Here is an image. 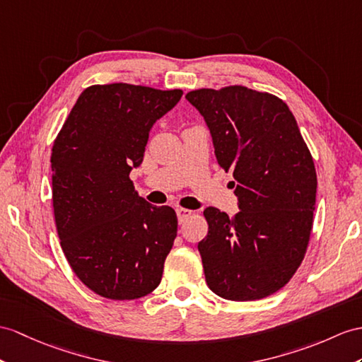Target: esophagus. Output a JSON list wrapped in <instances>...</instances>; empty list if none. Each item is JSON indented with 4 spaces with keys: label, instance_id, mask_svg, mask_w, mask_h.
Masks as SVG:
<instances>
[{
    "label": "esophagus",
    "instance_id": "34e87169",
    "mask_svg": "<svg viewBox=\"0 0 362 362\" xmlns=\"http://www.w3.org/2000/svg\"><path fill=\"white\" fill-rule=\"evenodd\" d=\"M176 215H178V221H180V223H184L189 216L193 215V211L189 210V209L180 207V209H176Z\"/></svg>",
    "mask_w": 362,
    "mask_h": 362
}]
</instances>
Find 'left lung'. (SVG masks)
<instances>
[{"instance_id": "8db88e82", "label": "left lung", "mask_w": 362, "mask_h": 362, "mask_svg": "<svg viewBox=\"0 0 362 362\" xmlns=\"http://www.w3.org/2000/svg\"><path fill=\"white\" fill-rule=\"evenodd\" d=\"M204 118L223 169L232 170L235 216L207 207L198 243L206 283L230 301L283 288L301 266L316 202L313 158L293 113L278 96L244 86L186 95Z\"/></svg>"}]
</instances>
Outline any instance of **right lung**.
I'll list each match as a JSON object with an SVG mask.
<instances>
[{"instance_id":"1","label":"right lung","mask_w":362,"mask_h":362,"mask_svg":"<svg viewBox=\"0 0 362 362\" xmlns=\"http://www.w3.org/2000/svg\"><path fill=\"white\" fill-rule=\"evenodd\" d=\"M182 90L115 83L79 95L52 148V201L61 247L75 275L109 299H138L160 286L178 230L169 206L138 195L132 169L151 129Z\"/></svg>"}]
</instances>
